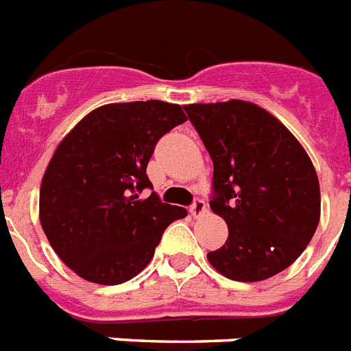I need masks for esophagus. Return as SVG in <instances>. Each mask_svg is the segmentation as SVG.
Returning <instances> with one entry per match:
<instances>
[{
	"label": "esophagus",
	"mask_w": 351,
	"mask_h": 351,
	"mask_svg": "<svg viewBox=\"0 0 351 351\" xmlns=\"http://www.w3.org/2000/svg\"><path fill=\"white\" fill-rule=\"evenodd\" d=\"M190 213L193 217H200V215H204L206 213V202L202 199H195L193 200V204L190 206Z\"/></svg>",
	"instance_id": "esophagus-1"
}]
</instances>
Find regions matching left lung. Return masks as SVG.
<instances>
[{
  "label": "left lung",
  "instance_id": "obj_1",
  "mask_svg": "<svg viewBox=\"0 0 351 351\" xmlns=\"http://www.w3.org/2000/svg\"><path fill=\"white\" fill-rule=\"evenodd\" d=\"M184 112L213 160L209 206L229 227L209 263L239 282L274 277L296 261L318 227L313 161L286 125L252 103L188 104Z\"/></svg>",
  "mask_w": 351,
  "mask_h": 351
}]
</instances>
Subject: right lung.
Here are the masks:
<instances>
[{
	"label": "right lung",
	"instance_id": "add662e5",
	"mask_svg": "<svg viewBox=\"0 0 351 351\" xmlns=\"http://www.w3.org/2000/svg\"><path fill=\"white\" fill-rule=\"evenodd\" d=\"M186 121L165 101L104 104L56 147L40 184V223L51 247L85 280L103 286L138 275L165 229L186 209L161 202L147 165L163 134Z\"/></svg>",
	"mask_w": 351,
	"mask_h": 351
}]
</instances>
